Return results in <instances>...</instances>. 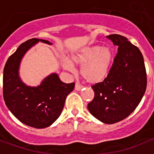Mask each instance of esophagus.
<instances>
[{"mask_svg":"<svg viewBox=\"0 0 154 154\" xmlns=\"http://www.w3.org/2000/svg\"><path fill=\"white\" fill-rule=\"evenodd\" d=\"M82 88H83V86H82V85H80L79 83H76V85H75V90L80 91L82 90Z\"/></svg>","mask_w":154,"mask_h":154,"instance_id":"34e87169","label":"esophagus"}]
</instances>
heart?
<instances>
[{"label":"heart","mask_w":154,"mask_h":154,"mask_svg":"<svg viewBox=\"0 0 154 154\" xmlns=\"http://www.w3.org/2000/svg\"><path fill=\"white\" fill-rule=\"evenodd\" d=\"M114 50L110 46L94 45L84 48L72 57L74 64L82 66L80 73L84 80L91 84L99 83L108 76L114 60ZM64 67L73 71L70 61L64 62Z\"/></svg>","instance_id":"heart-1"}]
</instances>
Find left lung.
<instances>
[{"label": "left lung", "instance_id": "8db88e82", "mask_svg": "<svg viewBox=\"0 0 154 154\" xmlns=\"http://www.w3.org/2000/svg\"><path fill=\"white\" fill-rule=\"evenodd\" d=\"M107 38L118 48L108 76L91 86L95 93L87 105L92 116L105 124L119 122L132 113L145 93L147 74L142 53L119 35Z\"/></svg>", "mask_w": 154, "mask_h": 154}]
</instances>
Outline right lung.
Returning <instances> with one entry per match:
<instances>
[{
    "label": "right lung",
    "instance_id": "obj_1",
    "mask_svg": "<svg viewBox=\"0 0 154 154\" xmlns=\"http://www.w3.org/2000/svg\"><path fill=\"white\" fill-rule=\"evenodd\" d=\"M39 41L52 44L48 40L31 38L20 44L10 56L3 72V97L7 108L20 122L44 129L59 117L66 97L73 91L75 83H64L56 73L45 77L38 87L26 86L20 80L19 69L22 57Z\"/></svg>",
    "mask_w": 154,
    "mask_h": 154
}]
</instances>
